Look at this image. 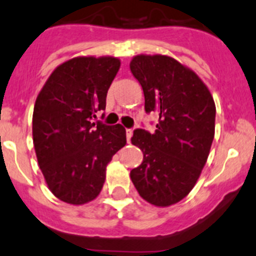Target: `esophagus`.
<instances>
[{"instance_id": "obj_1", "label": "esophagus", "mask_w": 256, "mask_h": 256, "mask_svg": "<svg viewBox=\"0 0 256 256\" xmlns=\"http://www.w3.org/2000/svg\"><path fill=\"white\" fill-rule=\"evenodd\" d=\"M126 136H127V140L130 142L132 136H133V129H132V128L126 129Z\"/></svg>"}]
</instances>
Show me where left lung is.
<instances>
[{"mask_svg":"<svg viewBox=\"0 0 256 256\" xmlns=\"http://www.w3.org/2000/svg\"><path fill=\"white\" fill-rule=\"evenodd\" d=\"M130 70L143 88L146 113L159 116L154 133L133 132L132 143L144 159L130 179L148 203L172 206L188 196L206 166L214 139V100L193 70L166 56H136Z\"/></svg>","mask_w":256,"mask_h":256,"instance_id":"obj_1","label":"left lung"}]
</instances>
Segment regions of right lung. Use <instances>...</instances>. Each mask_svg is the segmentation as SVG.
<instances>
[{
	"instance_id": "add662e5",
	"label": "right lung",
	"mask_w": 256,
	"mask_h": 256,
	"mask_svg": "<svg viewBox=\"0 0 256 256\" xmlns=\"http://www.w3.org/2000/svg\"><path fill=\"white\" fill-rule=\"evenodd\" d=\"M120 62L113 57H80L53 70L36 100L32 134L37 160L50 190L66 203L93 200L106 168L126 146L123 126L94 122Z\"/></svg>"
}]
</instances>
